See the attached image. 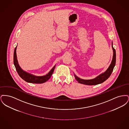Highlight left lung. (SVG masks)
<instances>
[{
  "instance_id": "8db88e82",
  "label": "left lung",
  "mask_w": 129,
  "mask_h": 129,
  "mask_svg": "<svg viewBox=\"0 0 129 129\" xmlns=\"http://www.w3.org/2000/svg\"><path fill=\"white\" fill-rule=\"evenodd\" d=\"M112 46L113 50V57L112 62L111 63L110 65L109 66L108 69L104 73L100 74L98 77L96 78L91 79V80H84L80 79V78L76 76L75 75H74L75 78L76 80L80 84H84L86 85H96L98 84H101L103 83L105 81L107 80L111 75L112 74L114 68L116 65V50L114 48L113 46V43H112Z\"/></svg>"
}]
</instances>
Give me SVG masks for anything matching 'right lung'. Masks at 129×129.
Wrapping results in <instances>:
<instances>
[{
    "instance_id": "add662e5",
    "label": "right lung",
    "mask_w": 129,
    "mask_h": 129,
    "mask_svg": "<svg viewBox=\"0 0 129 129\" xmlns=\"http://www.w3.org/2000/svg\"><path fill=\"white\" fill-rule=\"evenodd\" d=\"M16 50V47L15 48L14 51L13 63H14V65L15 66V69L16 70V71L21 78H22L23 80H25V81L28 83H34V84H42L49 80L54 72L55 66L52 69V70L50 71L48 74H47L46 75L43 76H34L32 74L27 73L23 71L22 69H21V68L20 67L18 63L17 59Z\"/></svg>"
}]
</instances>
